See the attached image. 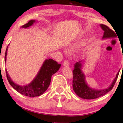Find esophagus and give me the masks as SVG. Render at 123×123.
<instances>
[{
	"mask_svg": "<svg viewBox=\"0 0 123 123\" xmlns=\"http://www.w3.org/2000/svg\"><path fill=\"white\" fill-rule=\"evenodd\" d=\"M63 66L64 67H68L69 62H68V60H66L63 62Z\"/></svg>",
	"mask_w": 123,
	"mask_h": 123,
	"instance_id": "34e87169",
	"label": "esophagus"
}]
</instances>
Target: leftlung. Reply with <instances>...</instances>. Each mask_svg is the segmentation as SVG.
Here are the masks:
<instances>
[{
    "label": "left lung",
    "instance_id": "8db88e82",
    "mask_svg": "<svg viewBox=\"0 0 123 123\" xmlns=\"http://www.w3.org/2000/svg\"><path fill=\"white\" fill-rule=\"evenodd\" d=\"M100 27L104 31V36L102 37L103 39L113 38L117 37L116 33L113 31L111 30L106 25L101 24ZM82 62V61H81L75 63L74 65V68L73 71V89L74 91L78 96L84 99L91 100V99L97 98L103 96L112 89L116 83L117 79L120 70L117 74L116 77H115L112 84L107 88L97 90L89 87L86 82L85 76L81 70L83 67Z\"/></svg>",
    "mask_w": 123,
    "mask_h": 123
}]
</instances>
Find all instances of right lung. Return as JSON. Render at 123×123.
Wrapping results in <instances>:
<instances>
[{
    "mask_svg": "<svg viewBox=\"0 0 123 123\" xmlns=\"http://www.w3.org/2000/svg\"><path fill=\"white\" fill-rule=\"evenodd\" d=\"M36 22V20L32 19L26 24L23 25L21 27L28 28L30 26H32ZM7 48L8 46H7L5 54V62L6 60ZM61 66V64H58L54 60L50 58L46 59L44 62L34 79L30 84L23 86L17 84L16 83L13 82L10 77L6 69V74L9 84L17 92L24 96L33 97L40 96L48 89L51 82L52 75L59 70Z\"/></svg>",
    "mask_w": 123,
    "mask_h": 123,
    "instance_id": "1",
    "label": "right lung"
}]
</instances>
